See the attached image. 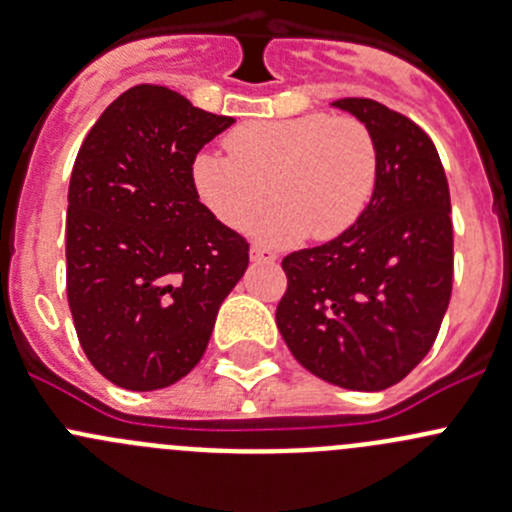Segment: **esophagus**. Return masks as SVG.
Instances as JSON below:
<instances>
[{
    "label": "esophagus",
    "instance_id": "34e87169",
    "mask_svg": "<svg viewBox=\"0 0 512 512\" xmlns=\"http://www.w3.org/2000/svg\"><path fill=\"white\" fill-rule=\"evenodd\" d=\"M250 257H252V260L272 262V260H277V252H272L270 247H265V245H252L250 247Z\"/></svg>",
    "mask_w": 512,
    "mask_h": 512
}]
</instances>
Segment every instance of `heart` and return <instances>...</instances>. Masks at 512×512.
<instances>
[{"instance_id":"1","label":"heart","mask_w":512,"mask_h":512,"mask_svg":"<svg viewBox=\"0 0 512 512\" xmlns=\"http://www.w3.org/2000/svg\"><path fill=\"white\" fill-rule=\"evenodd\" d=\"M227 156L200 151L190 183L200 203L227 227L250 225L270 200L280 203L252 223L270 242H299L312 232L332 240L347 232L376 188V143L356 118L307 113L262 118L232 128Z\"/></svg>"}]
</instances>
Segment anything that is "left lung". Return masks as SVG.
<instances>
[{
	"instance_id": "1",
	"label": "left lung",
	"mask_w": 512,
	"mask_h": 512,
	"mask_svg": "<svg viewBox=\"0 0 512 512\" xmlns=\"http://www.w3.org/2000/svg\"><path fill=\"white\" fill-rule=\"evenodd\" d=\"M376 143V188L334 240L289 252L277 327L294 359L352 391L399 384L431 352L453 289L451 193L426 131L374 98H339Z\"/></svg>"
}]
</instances>
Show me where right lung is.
Segmentation results:
<instances>
[{
  "label": "right lung",
  "mask_w": 512,
  "mask_h": 512,
  "mask_svg": "<svg viewBox=\"0 0 512 512\" xmlns=\"http://www.w3.org/2000/svg\"><path fill=\"white\" fill-rule=\"evenodd\" d=\"M235 118L178 91H123L84 138L69 183L66 294L84 354L131 391L183 379L250 245L195 195L190 163Z\"/></svg>",
  "instance_id": "right-lung-1"
}]
</instances>
